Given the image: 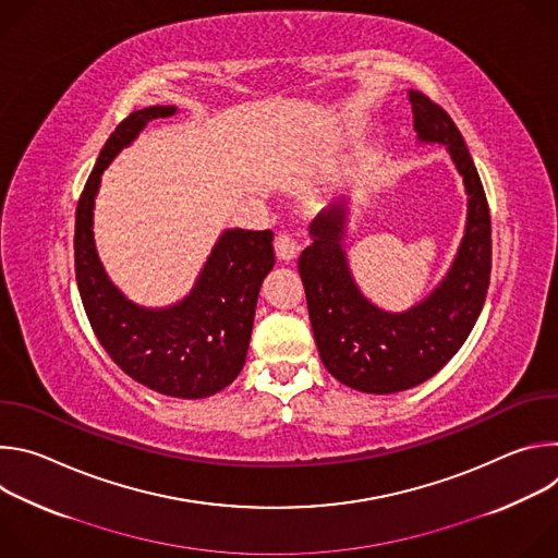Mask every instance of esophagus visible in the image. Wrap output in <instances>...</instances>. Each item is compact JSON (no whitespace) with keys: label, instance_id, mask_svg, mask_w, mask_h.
I'll use <instances>...</instances> for the list:
<instances>
[{"label":"esophagus","instance_id":"obj_1","mask_svg":"<svg viewBox=\"0 0 558 558\" xmlns=\"http://www.w3.org/2000/svg\"><path fill=\"white\" fill-rule=\"evenodd\" d=\"M274 247H276V256H278L282 263H291V260L298 256V252H300V245L293 241V235L287 233V231H282V233L276 235Z\"/></svg>","mask_w":558,"mask_h":558}]
</instances>
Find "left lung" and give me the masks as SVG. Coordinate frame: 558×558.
Segmentation results:
<instances>
[{
	"label": "left lung",
	"mask_w": 558,
	"mask_h": 558,
	"mask_svg": "<svg viewBox=\"0 0 558 558\" xmlns=\"http://www.w3.org/2000/svg\"><path fill=\"white\" fill-rule=\"evenodd\" d=\"M409 101L417 141L446 145L468 194L465 229L448 274L407 311L371 302L347 258V203L329 205L313 218L311 245L298 260L313 338L327 371L373 395L413 388L450 362L484 308L493 267L488 201L461 132L426 95L409 90Z\"/></svg>",
	"instance_id": "8db88e82"
}]
</instances>
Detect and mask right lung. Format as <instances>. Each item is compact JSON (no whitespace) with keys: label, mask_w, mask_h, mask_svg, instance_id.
<instances>
[{"label":"right lung","mask_w":558,"mask_h":558,"mask_svg":"<svg viewBox=\"0 0 558 558\" xmlns=\"http://www.w3.org/2000/svg\"><path fill=\"white\" fill-rule=\"evenodd\" d=\"M177 106H149L123 119L106 141L76 205L74 271L88 320L114 364L134 381L181 400H201L229 386L245 366L260 284L274 269V231L225 229L192 291L151 308L125 298L95 245V198L114 156Z\"/></svg>","instance_id":"add662e5"}]
</instances>
